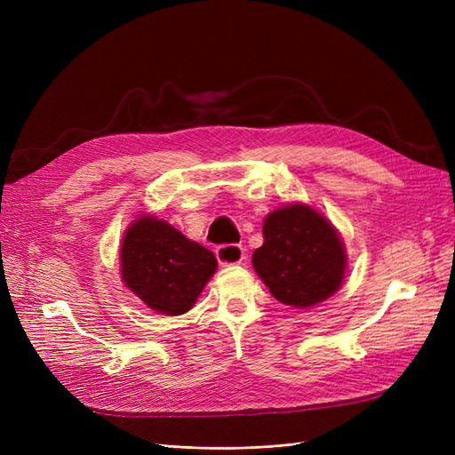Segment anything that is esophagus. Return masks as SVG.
I'll return each mask as SVG.
<instances>
[{"label": "esophagus", "mask_w": 455, "mask_h": 455, "mask_svg": "<svg viewBox=\"0 0 455 455\" xmlns=\"http://www.w3.org/2000/svg\"><path fill=\"white\" fill-rule=\"evenodd\" d=\"M216 258L222 266H235L244 259V251L241 244H220L216 249Z\"/></svg>", "instance_id": "1"}]
</instances>
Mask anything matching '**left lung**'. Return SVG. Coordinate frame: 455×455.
I'll list each match as a JSON object with an SVG mask.
<instances>
[{
    "label": "left lung",
    "instance_id": "1",
    "mask_svg": "<svg viewBox=\"0 0 455 455\" xmlns=\"http://www.w3.org/2000/svg\"><path fill=\"white\" fill-rule=\"evenodd\" d=\"M264 244L252 266L275 299L306 309L332 296L343 283L347 254L338 229L309 204L292 203L266 216Z\"/></svg>",
    "mask_w": 455,
    "mask_h": 455
}]
</instances>
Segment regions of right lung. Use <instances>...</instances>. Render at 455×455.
Masks as SVG:
<instances>
[{"instance_id":"right-lung-1","label":"right lung","mask_w":455,"mask_h":455,"mask_svg":"<svg viewBox=\"0 0 455 455\" xmlns=\"http://www.w3.org/2000/svg\"><path fill=\"white\" fill-rule=\"evenodd\" d=\"M121 279L157 313L182 315L194 307L214 275V254L156 216L129 226L119 252Z\"/></svg>"}]
</instances>
